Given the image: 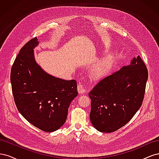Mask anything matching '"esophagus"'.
Segmentation results:
<instances>
[{
    "mask_svg": "<svg viewBox=\"0 0 159 159\" xmlns=\"http://www.w3.org/2000/svg\"><path fill=\"white\" fill-rule=\"evenodd\" d=\"M78 92L80 93H85L86 91V88L84 84H80L78 85Z\"/></svg>",
    "mask_w": 159,
    "mask_h": 159,
    "instance_id": "esophagus-1",
    "label": "esophagus"
}]
</instances>
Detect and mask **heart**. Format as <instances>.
I'll return each mask as SVG.
<instances>
[{
	"label": "heart",
	"mask_w": 159,
	"mask_h": 159,
	"mask_svg": "<svg viewBox=\"0 0 159 159\" xmlns=\"http://www.w3.org/2000/svg\"><path fill=\"white\" fill-rule=\"evenodd\" d=\"M113 62V58L111 56H107L101 60L99 63L95 67V73L99 75H103L111 68Z\"/></svg>",
	"instance_id": "obj_1"
}]
</instances>
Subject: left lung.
I'll return each instance as SVG.
<instances>
[{"instance_id": "8db88e82", "label": "left lung", "mask_w": 159, "mask_h": 159, "mask_svg": "<svg viewBox=\"0 0 159 159\" xmlns=\"http://www.w3.org/2000/svg\"><path fill=\"white\" fill-rule=\"evenodd\" d=\"M147 79V66L139 56L99 81L88 93L93 126L112 133L125 125L141 106Z\"/></svg>"}]
</instances>
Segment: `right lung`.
<instances>
[{"label": "right lung", "instance_id": "add662e5", "mask_svg": "<svg viewBox=\"0 0 159 159\" xmlns=\"http://www.w3.org/2000/svg\"><path fill=\"white\" fill-rule=\"evenodd\" d=\"M34 38L20 49L12 66L11 81L18 111L45 132L60 129L66 121L70 105L78 94L75 80H64L47 74L38 65Z\"/></svg>", "mask_w": 159, "mask_h": 159}]
</instances>
